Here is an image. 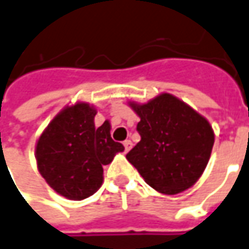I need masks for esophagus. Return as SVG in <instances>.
Returning <instances> with one entry per match:
<instances>
[{
	"instance_id": "esophagus-1",
	"label": "esophagus",
	"mask_w": 249,
	"mask_h": 249,
	"mask_svg": "<svg viewBox=\"0 0 249 249\" xmlns=\"http://www.w3.org/2000/svg\"><path fill=\"white\" fill-rule=\"evenodd\" d=\"M123 144H124L125 151H126V152H128V151H129V149L132 148V142H130V140H125V142H123Z\"/></svg>"
}]
</instances>
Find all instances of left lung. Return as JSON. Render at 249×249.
<instances>
[{
	"instance_id": "obj_1",
	"label": "left lung",
	"mask_w": 249,
	"mask_h": 249,
	"mask_svg": "<svg viewBox=\"0 0 249 249\" xmlns=\"http://www.w3.org/2000/svg\"><path fill=\"white\" fill-rule=\"evenodd\" d=\"M140 117V142L126 154L144 180L163 194L187 190L202 175L214 144L209 121L177 97L163 93L130 102Z\"/></svg>"
}]
</instances>
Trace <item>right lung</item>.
<instances>
[{"label": "right lung", "mask_w": 249, "mask_h": 249, "mask_svg": "<svg viewBox=\"0 0 249 249\" xmlns=\"http://www.w3.org/2000/svg\"><path fill=\"white\" fill-rule=\"evenodd\" d=\"M97 110L85 102L66 107L48 124L36 144L41 177L58 194L81 201L93 196L104 180V168L124 151L110 136V124L95 128Z\"/></svg>", "instance_id": "obj_1"}]
</instances>
